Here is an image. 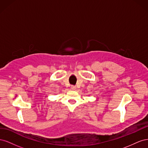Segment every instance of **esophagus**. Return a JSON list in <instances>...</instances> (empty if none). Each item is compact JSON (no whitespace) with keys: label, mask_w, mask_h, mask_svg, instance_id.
Returning a JSON list of instances; mask_svg holds the SVG:
<instances>
[{"label":"esophagus","mask_w":148,"mask_h":148,"mask_svg":"<svg viewBox=\"0 0 148 148\" xmlns=\"http://www.w3.org/2000/svg\"><path fill=\"white\" fill-rule=\"evenodd\" d=\"M76 89H77V87H76L75 86H71V90H75Z\"/></svg>","instance_id":"34e87169"}]
</instances>
